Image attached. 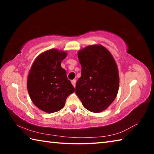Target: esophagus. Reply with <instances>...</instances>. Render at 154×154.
Wrapping results in <instances>:
<instances>
[{
  "label": "esophagus",
  "instance_id": "obj_1",
  "mask_svg": "<svg viewBox=\"0 0 154 154\" xmlns=\"http://www.w3.org/2000/svg\"><path fill=\"white\" fill-rule=\"evenodd\" d=\"M71 83L72 84V85H73L74 87H75V85H76V80L75 79H73L71 81Z\"/></svg>",
  "mask_w": 154,
  "mask_h": 154
}]
</instances>
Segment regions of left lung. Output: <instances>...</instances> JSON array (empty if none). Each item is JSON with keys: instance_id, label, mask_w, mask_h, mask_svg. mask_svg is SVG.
<instances>
[{"instance_id": "left-lung-1", "label": "left lung", "mask_w": 154, "mask_h": 154, "mask_svg": "<svg viewBox=\"0 0 154 154\" xmlns=\"http://www.w3.org/2000/svg\"><path fill=\"white\" fill-rule=\"evenodd\" d=\"M78 58L82 76L75 93L88 111L100 113L113 102L119 89L118 67L113 56L101 45H90L80 50Z\"/></svg>"}]
</instances>
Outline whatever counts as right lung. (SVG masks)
I'll use <instances>...</instances> for the list:
<instances>
[{
    "mask_svg": "<svg viewBox=\"0 0 154 154\" xmlns=\"http://www.w3.org/2000/svg\"><path fill=\"white\" fill-rule=\"evenodd\" d=\"M66 57V52L54 49L43 52L34 62L28 74L27 88L31 100L47 113L62 109L68 96L75 92L66 71L61 67Z\"/></svg>",
    "mask_w": 154,
    "mask_h": 154,
    "instance_id": "add662e5",
    "label": "right lung"
}]
</instances>
